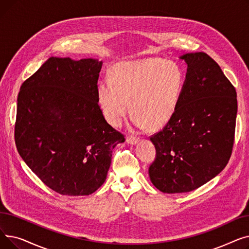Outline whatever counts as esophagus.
I'll list each match as a JSON object with an SVG mask.
<instances>
[{"mask_svg":"<svg viewBox=\"0 0 249 249\" xmlns=\"http://www.w3.org/2000/svg\"><path fill=\"white\" fill-rule=\"evenodd\" d=\"M138 141H139V139L136 137H133V136H128L126 138V142L129 143V144H136Z\"/></svg>","mask_w":249,"mask_h":249,"instance_id":"obj_1","label":"esophagus"}]
</instances>
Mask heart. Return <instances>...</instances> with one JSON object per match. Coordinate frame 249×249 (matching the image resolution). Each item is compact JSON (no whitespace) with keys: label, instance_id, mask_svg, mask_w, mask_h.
Masks as SVG:
<instances>
[{"label":"heart","instance_id":"1","mask_svg":"<svg viewBox=\"0 0 249 249\" xmlns=\"http://www.w3.org/2000/svg\"><path fill=\"white\" fill-rule=\"evenodd\" d=\"M184 85V75L176 63L160 58L121 63L111 81L99 86L98 95L106 120L119 127L131 110L138 128L164 126L175 114Z\"/></svg>","mask_w":249,"mask_h":249}]
</instances>
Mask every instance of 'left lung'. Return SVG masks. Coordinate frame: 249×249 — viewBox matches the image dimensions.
Here are the masks:
<instances>
[{
    "mask_svg": "<svg viewBox=\"0 0 249 249\" xmlns=\"http://www.w3.org/2000/svg\"><path fill=\"white\" fill-rule=\"evenodd\" d=\"M188 64L177 110L150 137L156 149L148 168L162 193H188L223 171L232 153L236 90L218 63L205 52L180 56Z\"/></svg>",
    "mask_w": 249,
    "mask_h": 249,
    "instance_id": "obj_1",
    "label": "left lung"
}]
</instances>
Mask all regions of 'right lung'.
<instances>
[{"mask_svg": "<svg viewBox=\"0 0 249 249\" xmlns=\"http://www.w3.org/2000/svg\"><path fill=\"white\" fill-rule=\"evenodd\" d=\"M102 61L50 57L20 89L15 142L23 160L63 196L96 192L106 180L112 151L125 141L99 106Z\"/></svg>", "mask_w": 249, "mask_h": 249, "instance_id": "obj_1", "label": "right lung"}]
</instances>
